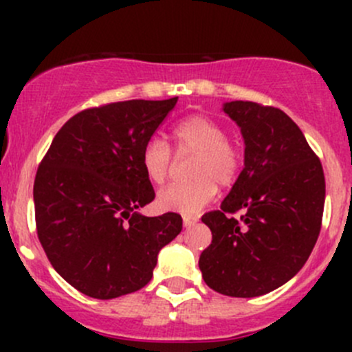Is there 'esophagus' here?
I'll use <instances>...</instances> for the list:
<instances>
[{
    "mask_svg": "<svg viewBox=\"0 0 352 352\" xmlns=\"http://www.w3.org/2000/svg\"><path fill=\"white\" fill-rule=\"evenodd\" d=\"M182 221H184V226H192V225H196L197 223V216H184L182 218Z\"/></svg>",
    "mask_w": 352,
    "mask_h": 352,
    "instance_id": "1",
    "label": "esophagus"
}]
</instances>
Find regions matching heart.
I'll return each mask as SVG.
<instances>
[{"label":"heart","mask_w":352,"mask_h":352,"mask_svg":"<svg viewBox=\"0 0 352 352\" xmlns=\"http://www.w3.org/2000/svg\"><path fill=\"white\" fill-rule=\"evenodd\" d=\"M177 156L194 155L190 162L189 182L172 184L158 194L163 211L194 214L212 201L218 184L230 187L236 182L243 168V153L228 140L226 129L206 116H190L175 124L172 131ZM141 166L144 175L162 186L173 168V153L160 138H151L141 150Z\"/></svg>","instance_id":"obj_1"}]
</instances>
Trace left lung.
Masks as SVG:
<instances>
[{
  "mask_svg": "<svg viewBox=\"0 0 352 352\" xmlns=\"http://www.w3.org/2000/svg\"><path fill=\"white\" fill-rule=\"evenodd\" d=\"M239 124L245 166L221 209L202 216L212 242L199 257L211 289L254 298L289 281L310 257L322 226L325 177L318 156L283 110L226 102ZM242 210L235 219L232 214Z\"/></svg>",
  "mask_w": 352,
  "mask_h": 352,
  "instance_id": "obj_1",
  "label": "left lung"
}]
</instances>
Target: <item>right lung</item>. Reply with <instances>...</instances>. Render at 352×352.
<instances>
[{"instance_id": "add662e5", "label": "right lung", "mask_w": 352, "mask_h": 352, "mask_svg": "<svg viewBox=\"0 0 352 352\" xmlns=\"http://www.w3.org/2000/svg\"><path fill=\"white\" fill-rule=\"evenodd\" d=\"M177 98L81 110L58 131L38 165V240L58 274L87 296L110 300L146 286L158 252L182 230L177 212H138L155 199L141 150Z\"/></svg>"}]
</instances>
